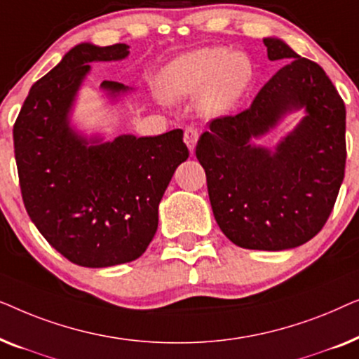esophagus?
Wrapping results in <instances>:
<instances>
[{
    "label": "esophagus",
    "instance_id": "esophagus-1",
    "mask_svg": "<svg viewBox=\"0 0 359 359\" xmlns=\"http://www.w3.org/2000/svg\"><path fill=\"white\" fill-rule=\"evenodd\" d=\"M198 139H199L198 130H196L194 127H186V130H184V142H186V145H188V149L191 151H194L196 144H198Z\"/></svg>",
    "mask_w": 359,
    "mask_h": 359
}]
</instances>
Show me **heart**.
I'll use <instances>...</instances> for the list:
<instances>
[{"instance_id":"heart-1","label":"heart","mask_w":359,"mask_h":359,"mask_svg":"<svg viewBox=\"0 0 359 359\" xmlns=\"http://www.w3.org/2000/svg\"><path fill=\"white\" fill-rule=\"evenodd\" d=\"M253 78V65L245 53L224 47L201 48L175 58L160 75V86L171 100L194 96L205 112L229 111Z\"/></svg>"}]
</instances>
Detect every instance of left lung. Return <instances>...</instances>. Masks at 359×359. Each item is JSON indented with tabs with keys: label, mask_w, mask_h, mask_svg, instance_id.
<instances>
[{
	"label": "left lung",
	"mask_w": 359,
	"mask_h": 359,
	"mask_svg": "<svg viewBox=\"0 0 359 359\" xmlns=\"http://www.w3.org/2000/svg\"><path fill=\"white\" fill-rule=\"evenodd\" d=\"M269 60H291L248 109L209 122L196 156L208 178L215 222L250 250L296 248L320 232L345 176V102L320 65L281 39H263ZM308 116L274 152L251 140L287 111Z\"/></svg>",
	"instance_id": "obj_1"
}]
</instances>
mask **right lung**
<instances>
[{
  "instance_id": "obj_1",
  "label": "right lung",
  "mask_w": 359,
  "mask_h": 359,
  "mask_svg": "<svg viewBox=\"0 0 359 359\" xmlns=\"http://www.w3.org/2000/svg\"><path fill=\"white\" fill-rule=\"evenodd\" d=\"M129 46L78 43L34 83L14 122V156L29 217L72 263L106 268L134 262L158 227V204L189 156L183 130L156 137L86 139L70 111L91 62L122 60ZM107 96L129 88L102 81Z\"/></svg>"
}]
</instances>
